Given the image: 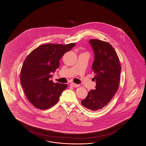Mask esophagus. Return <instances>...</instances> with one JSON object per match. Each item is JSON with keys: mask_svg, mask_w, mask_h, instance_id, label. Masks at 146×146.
I'll return each mask as SVG.
<instances>
[{"mask_svg": "<svg viewBox=\"0 0 146 146\" xmlns=\"http://www.w3.org/2000/svg\"><path fill=\"white\" fill-rule=\"evenodd\" d=\"M71 86L72 87H75V88H76V87H79V84H74V83H71Z\"/></svg>", "mask_w": 146, "mask_h": 146, "instance_id": "34e87169", "label": "esophagus"}]
</instances>
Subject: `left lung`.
<instances>
[{
	"instance_id": "left-lung-1",
	"label": "left lung",
	"mask_w": 146,
	"mask_h": 146,
	"mask_svg": "<svg viewBox=\"0 0 146 146\" xmlns=\"http://www.w3.org/2000/svg\"><path fill=\"white\" fill-rule=\"evenodd\" d=\"M89 43L95 54L92 70L96 85L81 104L90 110L97 111L107 106L117 92L121 67L115 49L108 42L93 39Z\"/></svg>"
}]
</instances>
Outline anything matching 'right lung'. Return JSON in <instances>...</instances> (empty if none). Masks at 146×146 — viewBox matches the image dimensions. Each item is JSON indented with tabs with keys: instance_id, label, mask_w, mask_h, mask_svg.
Masks as SVG:
<instances>
[{
	"instance_id": "add662e5",
	"label": "right lung",
	"mask_w": 146,
	"mask_h": 146,
	"mask_svg": "<svg viewBox=\"0 0 146 146\" xmlns=\"http://www.w3.org/2000/svg\"><path fill=\"white\" fill-rule=\"evenodd\" d=\"M75 43L43 44L25 59L20 72V82L28 100L36 108L46 110L54 106L67 84L54 83L50 78L59 66V60Z\"/></svg>"
}]
</instances>
